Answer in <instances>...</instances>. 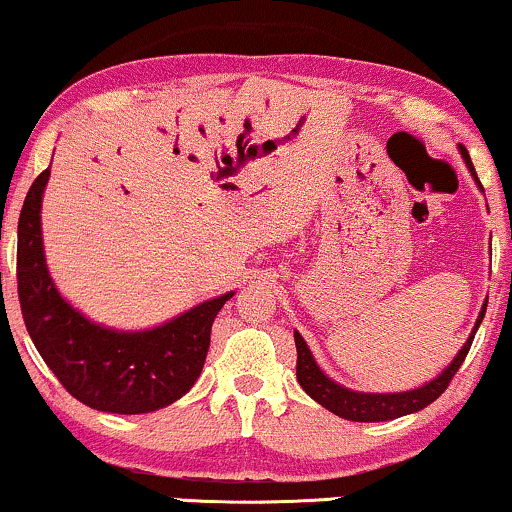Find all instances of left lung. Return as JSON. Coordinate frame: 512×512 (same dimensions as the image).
I'll use <instances>...</instances> for the list:
<instances>
[{"instance_id":"1","label":"left lung","mask_w":512,"mask_h":512,"mask_svg":"<svg viewBox=\"0 0 512 512\" xmlns=\"http://www.w3.org/2000/svg\"><path fill=\"white\" fill-rule=\"evenodd\" d=\"M460 156H463L465 166H468L470 175L475 178L477 187L482 189V182H479L475 166H472L468 149L463 144H458ZM484 192V189H482ZM484 313H487V304L482 306V311L477 315V323L472 327L468 342L463 344V349L458 351V356L453 358V363L441 372L439 377H434L432 382L422 384L418 389H410V391H396V394H365V391H353L346 389L342 384H337L330 377L320 370V365L315 363L311 349L304 342L299 332H294V342H296V380H299L301 387L313 401H318L320 406L330 410V413L339 415L344 420H353V422H387L394 418H401V415H410V413H418V410L427 408L432 401H437L441 394H444L449 382L453 380L460 365H463L465 356H468L472 339H475L477 327L482 325Z\"/></svg>"}]
</instances>
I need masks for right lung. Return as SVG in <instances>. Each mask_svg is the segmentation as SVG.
I'll return each mask as SVG.
<instances>
[{
    "mask_svg": "<svg viewBox=\"0 0 512 512\" xmlns=\"http://www.w3.org/2000/svg\"><path fill=\"white\" fill-rule=\"evenodd\" d=\"M47 182L49 168L35 178L18 218V301L35 349L68 394L94 410L140 415L170 406L201 375L213 320L235 292L151 330L92 323L59 294L44 261L40 211Z\"/></svg>",
    "mask_w": 512,
    "mask_h": 512,
    "instance_id": "obj_1",
    "label": "right lung"
}]
</instances>
